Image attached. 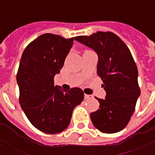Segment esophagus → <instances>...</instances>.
Masks as SVG:
<instances>
[{
  "label": "esophagus",
  "instance_id": "esophagus-1",
  "mask_svg": "<svg viewBox=\"0 0 155 155\" xmlns=\"http://www.w3.org/2000/svg\"><path fill=\"white\" fill-rule=\"evenodd\" d=\"M92 96L91 95H88V94H85V99H90V98H91Z\"/></svg>",
  "mask_w": 155,
  "mask_h": 155
}]
</instances>
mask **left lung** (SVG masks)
<instances>
[{"label":"left lung","instance_id":"obj_1","mask_svg":"<svg viewBox=\"0 0 155 155\" xmlns=\"http://www.w3.org/2000/svg\"><path fill=\"white\" fill-rule=\"evenodd\" d=\"M75 40L97 54V73L107 93L105 99L96 97L100 107L91 113L92 123L106 134L122 130L130 120L140 95L138 70L130 51L116 34L109 31L79 36Z\"/></svg>","mask_w":155,"mask_h":155}]
</instances>
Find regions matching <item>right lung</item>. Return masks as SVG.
<instances>
[{"mask_svg": "<svg viewBox=\"0 0 155 155\" xmlns=\"http://www.w3.org/2000/svg\"><path fill=\"white\" fill-rule=\"evenodd\" d=\"M74 38L44 34L25 48L16 75L19 104L30 122L49 134L64 130L72 113L84 99L79 87L61 90L54 77L63 68Z\"/></svg>", "mask_w": 155, "mask_h": 155, "instance_id": "add662e5", "label": "right lung"}]
</instances>
